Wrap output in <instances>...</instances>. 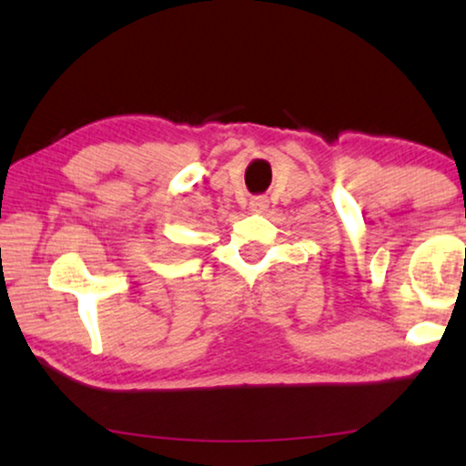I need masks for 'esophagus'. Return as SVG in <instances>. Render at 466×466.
Returning a JSON list of instances; mask_svg holds the SVG:
<instances>
[{
    "mask_svg": "<svg viewBox=\"0 0 466 466\" xmlns=\"http://www.w3.org/2000/svg\"><path fill=\"white\" fill-rule=\"evenodd\" d=\"M265 207H268V201H265L263 197H255V198H250V211L261 213V211H265Z\"/></svg>",
    "mask_w": 466,
    "mask_h": 466,
    "instance_id": "1",
    "label": "esophagus"
}]
</instances>
